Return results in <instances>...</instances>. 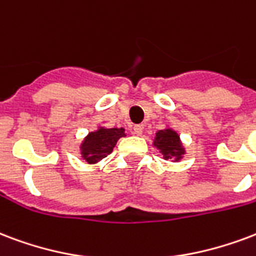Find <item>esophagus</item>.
<instances>
[{
    "mask_svg": "<svg viewBox=\"0 0 256 256\" xmlns=\"http://www.w3.org/2000/svg\"><path fill=\"white\" fill-rule=\"evenodd\" d=\"M134 134L138 136H140L142 134H143V126H134Z\"/></svg>",
    "mask_w": 256,
    "mask_h": 256,
    "instance_id": "34e87169",
    "label": "esophagus"
}]
</instances>
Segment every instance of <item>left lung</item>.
I'll return each instance as SVG.
<instances>
[{
  "label": "left lung",
  "mask_w": 256,
  "mask_h": 256,
  "mask_svg": "<svg viewBox=\"0 0 256 256\" xmlns=\"http://www.w3.org/2000/svg\"><path fill=\"white\" fill-rule=\"evenodd\" d=\"M154 146L163 154L164 159H174L176 162H180L186 152L180 135L172 128L158 130L154 139Z\"/></svg>",
  "instance_id": "1"
}]
</instances>
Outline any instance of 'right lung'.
<instances>
[{"mask_svg":"<svg viewBox=\"0 0 256 256\" xmlns=\"http://www.w3.org/2000/svg\"><path fill=\"white\" fill-rule=\"evenodd\" d=\"M126 136L124 128H105L98 126V130L89 132L80 143V155L89 164L102 160L112 152L117 140Z\"/></svg>","mask_w":256,"mask_h":256,"instance_id":"1","label":"right lung"}]
</instances>
